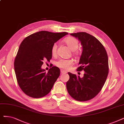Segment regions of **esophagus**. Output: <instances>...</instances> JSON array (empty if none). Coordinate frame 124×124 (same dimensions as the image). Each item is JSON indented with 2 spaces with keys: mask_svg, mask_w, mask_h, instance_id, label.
<instances>
[{
  "mask_svg": "<svg viewBox=\"0 0 124 124\" xmlns=\"http://www.w3.org/2000/svg\"><path fill=\"white\" fill-rule=\"evenodd\" d=\"M61 72L62 74H66V73H67V72L66 71H65V70H61Z\"/></svg>",
  "mask_w": 124,
  "mask_h": 124,
  "instance_id": "1",
  "label": "esophagus"
}]
</instances>
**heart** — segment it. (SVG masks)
Wrapping results in <instances>:
<instances>
[{"label":"heart","mask_w":124,"mask_h":124,"mask_svg":"<svg viewBox=\"0 0 124 124\" xmlns=\"http://www.w3.org/2000/svg\"><path fill=\"white\" fill-rule=\"evenodd\" d=\"M65 43L67 46L72 51L74 55L77 56L79 54V51L78 50L79 46V42L77 39L73 37H70L65 39ZM57 45L56 43H54L51 47V54L53 56H55L57 54ZM73 65V62L70 59H59L56 62L57 67L67 70Z\"/></svg>","instance_id":"b5f03b06"}]
</instances>
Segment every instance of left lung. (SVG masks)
<instances>
[{
    "label": "left lung",
    "mask_w": 124,
    "mask_h": 124,
    "mask_svg": "<svg viewBox=\"0 0 124 124\" xmlns=\"http://www.w3.org/2000/svg\"><path fill=\"white\" fill-rule=\"evenodd\" d=\"M70 34L81 43L83 51L77 71L85 73L81 78L69 72L67 91L75 100L86 101L95 97L104 85L109 72L108 55L101 43L91 34L85 32Z\"/></svg>",
    "instance_id": "obj_1"
}]
</instances>
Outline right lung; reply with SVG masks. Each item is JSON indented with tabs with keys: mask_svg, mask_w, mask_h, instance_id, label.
Wrapping results in <instances>:
<instances>
[{
	"mask_svg": "<svg viewBox=\"0 0 124 124\" xmlns=\"http://www.w3.org/2000/svg\"><path fill=\"white\" fill-rule=\"evenodd\" d=\"M68 34L41 31L23 39L15 58L14 69L18 85L26 95L39 98L51 91L60 69L52 67L46 73L41 66L44 61L51 59L53 44Z\"/></svg>",
	"mask_w": 124,
	"mask_h": 124,
	"instance_id": "add662e5",
	"label": "right lung"
}]
</instances>
